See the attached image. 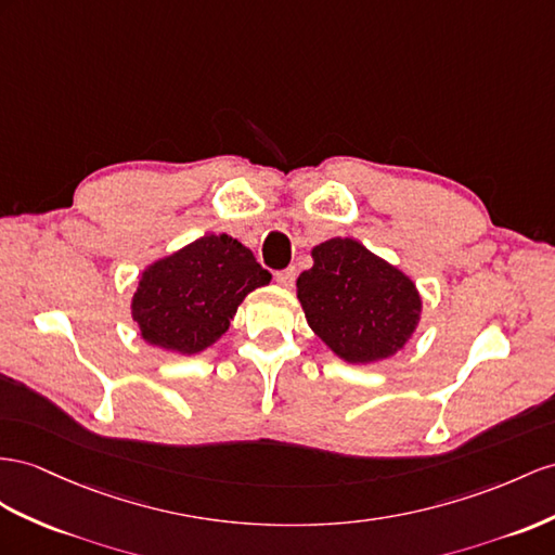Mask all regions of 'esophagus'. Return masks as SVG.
Wrapping results in <instances>:
<instances>
[{"mask_svg":"<svg viewBox=\"0 0 555 555\" xmlns=\"http://www.w3.org/2000/svg\"><path fill=\"white\" fill-rule=\"evenodd\" d=\"M295 279H297L295 267H288V269H283V272H276V283H279V286H283V288H293Z\"/></svg>","mask_w":555,"mask_h":555,"instance_id":"obj_1","label":"esophagus"}]
</instances>
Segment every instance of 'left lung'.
<instances>
[{
  "label": "left lung",
  "instance_id": "obj_1",
  "mask_svg": "<svg viewBox=\"0 0 555 555\" xmlns=\"http://www.w3.org/2000/svg\"><path fill=\"white\" fill-rule=\"evenodd\" d=\"M314 267L297 279L309 328L347 363L393 357L413 337L422 297L415 283L357 238L335 236L311 248Z\"/></svg>",
  "mask_w": 555,
  "mask_h": 555
}]
</instances>
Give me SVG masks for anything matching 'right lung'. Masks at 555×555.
Segmentation results:
<instances>
[{
  "instance_id": "right-lung-1",
  "label": "right lung",
  "mask_w": 555,
  "mask_h": 555,
  "mask_svg": "<svg viewBox=\"0 0 555 555\" xmlns=\"http://www.w3.org/2000/svg\"><path fill=\"white\" fill-rule=\"evenodd\" d=\"M269 281L244 244L206 234L140 274L131 314L147 345L190 357L220 339L244 297Z\"/></svg>"
}]
</instances>
